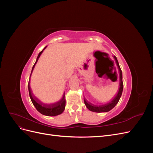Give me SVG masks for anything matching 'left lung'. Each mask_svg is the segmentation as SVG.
<instances>
[{
  "label": "left lung",
  "instance_id": "obj_1",
  "mask_svg": "<svg viewBox=\"0 0 153 153\" xmlns=\"http://www.w3.org/2000/svg\"><path fill=\"white\" fill-rule=\"evenodd\" d=\"M115 64L117 66L118 68V72H119V77H118V80L119 81V90L117 92V94L115 95V96L112 98V100L110 101L109 102L106 103H104L102 105H94L93 103H91L90 101H87L86 100V98L84 97V103L86 106V107L89 109V110L92 111V112H98V113H100V112H107L108 111H110V110H112L114 106L117 104V103L119 102V101L121 98V96L122 95L123 93V73H122V71L121 69V68L119 66V64L118 62V61L117 59V57L115 56H113ZM117 80V77L115 76V80L114 82Z\"/></svg>",
  "mask_w": 153,
  "mask_h": 153
}]
</instances>
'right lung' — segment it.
Wrapping results in <instances>:
<instances>
[{
    "label": "right lung",
    "instance_id": "add662e5",
    "mask_svg": "<svg viewBox=\"0 0 153 153\" xmlns=\"http://www.w3.org/2000/svg\"><path fill=\"white\" fill-rule=\"evenodd\" d=\"M47 47H45L43 50L41 51V52H39V53L38 55V57L36 59V61L35 64H34L33 67H32V71L30 75L29 78V84H28V88H29V96L30 100L32 101V104L34 105V106L36 107V110L38 111L39 112H40L41 114L47 115V116H56V115L61 114L63 112L64 109H65V106H66V100H65V94H63L62 98L58 101L57 102H55L53 103H50V104H47V103H44L42 101H41L39 99H38L32 93V91L31 90V88L30 86V76L32 75V73L34 70V68L36 66V64L38 62V59L39 57L41 56V55L42 54L44 50Z\"/></svg>",
    "mask_w": 153,
    "mask_h": 153
}]
</instances>
